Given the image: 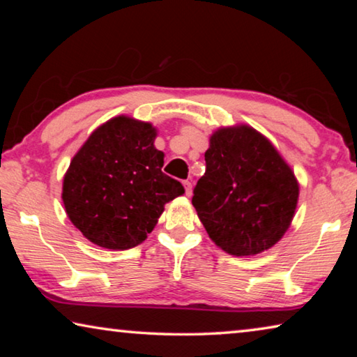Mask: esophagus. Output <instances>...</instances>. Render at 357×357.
Masks as SVG:
<instances>
[{
    "mask_svg": "<svg viewBox=\"0 0 357 357\" xmlns=\"http://www.w3.org/2000/svg\"><path fill=\"white\" fill-rule=\"evenodd\" d=\"M183 184H184V187H185V195H187V197H192V187H193V185H192V181H190V179H185Z\"/></svg>",
    "mask_w": 357,
    "mask_h": 357,
    "instance_id": "1",
    "label": "esophagus"
}]
</instances>
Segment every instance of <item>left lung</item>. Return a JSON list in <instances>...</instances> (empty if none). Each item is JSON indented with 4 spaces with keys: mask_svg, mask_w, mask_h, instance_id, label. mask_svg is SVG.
<instances>
[{
    "mask_svg": "<svg viewBox=\"0 0 357 357\" xmlns=\"http://www.w3.org/2000/svg\"><path fill=\"white\" fill-rule=\"evenodd\" d=\"M204 160L192 204L211 241L234 257L274 247L293 222L299 183L269 138L247 124L219 128Z\"/></svg>",
    "mask_w": 357,
    "mask_h": 357,
    "instance_id": "1",
    "label": "left lung"
}]
</instances>
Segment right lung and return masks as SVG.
I'll list each match as a JSON object with an SVG mask.
<instances>
[{
  "instance_id": "add662e5",
  "label": "right lung",
  "mask_w": 357,
  "mask_h": 357,
  "mask_svg": "<svg viewBox=\"0 0 357 357\" xmlns=\"http://www.w3.org/2000/svg\"><path fill=\"white\" fill-rule=\"evenodd\" d=\"M157 129L119 114L100 124L72 157L63 179L69 220L93 244L128 250L142 244L165 204L183 195L179 181L162 173Z\"/></svg>"
}]
</instances>
